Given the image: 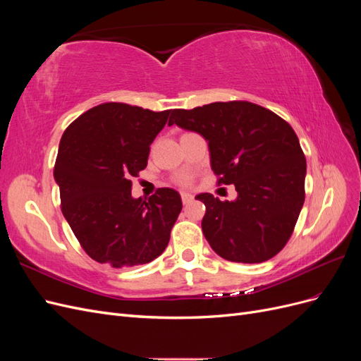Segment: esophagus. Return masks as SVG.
Instances as JSON below:
<instances>
[{"mask_svg": "<svg viewBox=\"0 0 361 361\" xmlns=\"http://www.w3.org/2000/svg\"><path fill=\"white\" fill-rule=\"evenodd\" d=\"M180 197H182V203L183 204H188L194 200V195L190 192H180Z\"/></svg>", "mask_w": 361, "mask_h": 361, "instance_id": "1", "label": "esophagus"}]
</instances>
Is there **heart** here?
I'll return each instance as SVG.
<instances>
[{"instance_id":"1","label":"heart","mask_w":361,"mask_h":361,"mask_svg":"<svg viewBox=\"0 0 361 361\" xmlns=\"http://www.w3.org/2000/svg\"><path fill=\"white\" fill-rule=\"evenodd\" d=\"M191 182V178L188 176V174H182V176L178 179V183L180 185H188Z\"/></svg>"}]
</instances>
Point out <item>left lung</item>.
Masks as SVG:
<instances>
[{
  "label": "left lung",
  "mask_w": 361,
  "mask_h": 361,
  "mask_svg": "<svg viewBox=\"0 0 361 361\" xmlns=\"http://www.w3.org/2000/svg\"><path fill=\"white\" fill-rule=\"evenodd\" d=\"M171 125L200 134L218 185L238 191L232 202L195 195L206 206L202 231L212 250L239 264L274 257L289 241L304 203L307 166L292 126L245 101L173 110Z\"/></svg>",
  "instance_id": "8db88e82"
}]
</instances>
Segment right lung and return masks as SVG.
I'll use <instances>...</instances> for the list:
<instances>
[{
  "mask_svg": "<svg viewBox=\"0 0 361 361\" xmlns=\"http://www.w3.org/2000/svg\"><path fill=\"white\" fill-rule=\"evenodd\" d=\"M170 113L106 102L64 130L54 167L61 212L85 253L99 264H149L170 241L182 211L179 192L159 188L149 200L130 195V178L146 169L150 145Z\"/></svg>",
  "mask_w": 361,
  "mask_h": 361,
  "instance_id": "add662e5",
  "label": "right lung"
}]
</instances>
